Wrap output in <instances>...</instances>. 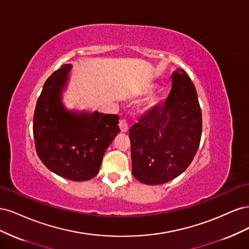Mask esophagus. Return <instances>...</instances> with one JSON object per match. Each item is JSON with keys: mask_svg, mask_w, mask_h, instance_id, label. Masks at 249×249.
Here are the masks:
<instances>
[{"mask_svg": "<svg viewBox=\"0 0 249 249\" xmlns=\"http://www.w3.org/2000/svg\"><path fill=\"white\" fill-rule=\"evenodd\" d=\"M119 127H120V131L123 133H125L127 132V130H129V124H127L125 119H122L119 122Z\"/></svg>", "mask_w": 249, "mask_h": 249, "instance_id": "34e87169", "label": "esophagus"}]
</instances>
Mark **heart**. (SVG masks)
I'll list each match as a JSON object with an SVG mask.
<instances>
[{
    "instance_id": "1",
    "label": "heart",
    "mask_w": 249,
    "mask_h": 249,
    "mask_svg": "<svg viewBox=\"0 0 249 249\" xmlns=\"http://www.w3.org/2000/svg\"><path fill=\"white\" fill-rule=\"evenodd\" d=\"M155 88V85L154 84H148V85H145L144 87L142 88V92H144V93H148V92H150L152 91V90ZM156 99H152L150 100L146 105H145V110H149V109H152L155 105H156Z\"/></svg>"
}]
</instances>
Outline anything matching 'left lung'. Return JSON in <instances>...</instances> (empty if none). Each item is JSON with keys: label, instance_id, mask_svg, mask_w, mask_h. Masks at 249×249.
I'll return each instance as SVG.
<instances>
[{"label": "left lung", "instance_id": "obj_1", "mask_svg": "<svg viewBox=\"0 0 249 249\" xmlns=\"http://www.w3.org/2000/svg\"><path fill=\"white\" fill-rule=\"evenodd\" d=\"M201 110L196 89L185 71L172 74V88L158 105L130 127L132 173L146 185H161L191 164L201 137Z\"/></svg>", "mask_w": 249, "mask_h": 249}]
</instances>
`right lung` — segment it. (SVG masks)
Here are the masks:
<instances>
[{"label": "right lung", "instance_id": "add662e5", "mask_svg": "<svg viewBox=\"0 0 249 249\" xmlns=\"http://www.w3.org/2000/svg\"><path fill=\"white\" fill-rule=\"evenodd\" d=\"M71 69V64H63L44 83L34 112L33 135L37 155L51 171L81 182L99 173L105 152L120 132L119 117L65 107L63 91Z\"/></svg>", "mask_w": 249, "mask_h": 249}]
</instances>
